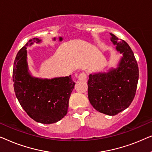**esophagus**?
<instances>
[{
	"instance_id": "1",
	"label": "esophagus",
	"mask_w": 152,
	"mask_h": 152,
	"mask_svg": "<svg viewBox=\"0 0 152 152\" xmlns=\"http://www.w3.org/2000/svg\"><path fill=\"white\" fill-rule=\"evenodd\" d=\"M86 77H87L86 74L84 72H80V75H78V80H79V81H84V80H86Z\"/></svg>"
}]
</instances>
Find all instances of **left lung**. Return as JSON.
Returning <instances> with one entry per match:
<instances>
[{
	"label": "left lung",
	"mask_w": 152,
	"mask_h": 152,
	"mask_svg": "<svg viewBox=\"0 0 152 152\" xmlns=\"http://www.w3.org/2000/svg\"><path fill=\"white\" fill-rule=\"evenodd\" d=\"M111 41L122 54L118 67L107 72L89 75L88 94L95 109L109 115H115L129 107L134 98L139 70L134 53L124 40L110 33Z\"/></svg>",
	"instance_id": "obj_1"
}]
</instances>
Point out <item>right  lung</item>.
<instances>
[{"label":"right lung","mask_w":152,"mask_h":152,"mask_svg":"<svg viewBox=\"0 0 152 152\" xmlns=\"http://www.w3.org/2000/svg\"><path fill=\"white\" fill-rule=\"evenodd\" d=\"M41 39H30L18 51L13 68L14 88L20 106L37 122L53 124L68 111V102L75 84L71 75L42 79L31 75L27 61V48Z\"/></svg>","instance_id":"1"}]
</instances>
